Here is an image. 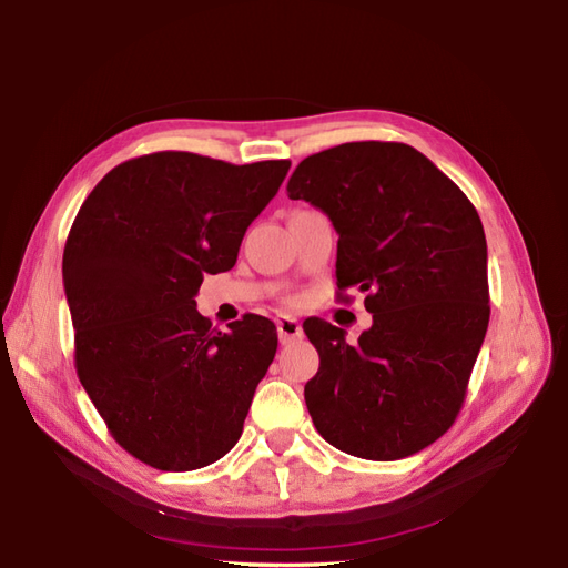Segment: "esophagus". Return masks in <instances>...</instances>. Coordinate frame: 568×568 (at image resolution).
Wrapping results in <instances>:
<instances>
[{"instance_id":"1","label":"esophagus","mask_w":568,"mask_h":568,"mask_svg":"<svg viewBox=\"0 0 568 568\" xmlns=\"http://www.w3.org/2000/svg\"><path fill=\"white\" fill-rule=\"evenodd\" d=\"M277 332H280V341L282 343L296 341L303 334L301 322L296 317H277Z\"/></svg>"}]
</instances>
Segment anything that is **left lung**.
<instances>
[{
    "instance_id": "1",
    "label": "left lung",
    "mask_w": 568,
    "mask_h": 568,
    "mask_svg": "<svg viewBox=\"0 0 568 568\" xmlns=\"http://www.w3.org/2000/svg\"><path fill=\"white\" fill-rule=\"evenodd\" d=\"M286 194L329 215L338 291H363L372 313L355 343L329 322L303 324L320 353L305 384L315 428L363 459L424 450L457 419L490 320L476 209L424 153L398 142L313 153Z\"/></svg>"
}]
</instances>
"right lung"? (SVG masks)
I'll list each match as a JSON object with an SVG mask.
<instances>
[{"mask_svg": "<svg viewBox=\"0 0 568 568\" xmlns=\"http://www.w3.org/2000/svg\"><path fill=\"white\" fill-rule=\"evenodd\" d=\"M288 168L159 151L115 165L78 211L63 248L75 369L120 448L153 469L209 467L244 432L277 329L261 315L211 329L194 296L234 267Z\"/></svg>", "mask_w": 568, "mask_h": 568, "instance_id": "obj_1", "label": "right lung"}]
</instances>
